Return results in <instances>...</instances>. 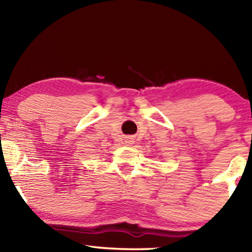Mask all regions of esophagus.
<instances>
[{"label":"esophagus","instance_id":"1","mask_svg":"<svg viewBox=\"0 0 252 252\" xmlns=\"http://www.w3.org/2000/svg\"><path fill=\"white\" fill-rule=\"evenodd\" d=\"M126 143H127V144H132V143H133V141H132V140L129 138V139H126Z\"/></svg>","mask_w":252,"mask_h":252}]
</instances>
